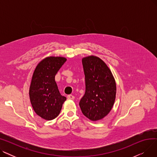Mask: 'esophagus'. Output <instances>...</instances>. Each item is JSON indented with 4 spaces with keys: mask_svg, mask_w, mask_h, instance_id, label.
<instances>
[{
    "mask_svg": "<svg viewBox=\"0 0 157 157\" xmlns=\"http://www.w3.org/2000/svg\"><path fill=\"white\" fill-rule=\"evenodd\" d=\"M67 98L69 100H74V96H73L72 95H67Z\"/></svg>",
    "mask_w": 157,
    "mask_h": 157,
    "instance_id": "34e87169",
    "label": "esophagus"
}]
</instances>
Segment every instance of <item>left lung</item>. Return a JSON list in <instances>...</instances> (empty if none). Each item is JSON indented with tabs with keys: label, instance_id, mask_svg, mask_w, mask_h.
<instances>
[{
	"label": "left lung",
	"instance_id": "8db88e82",
	"mask_svg": "<svg viewBox=\"0 0 157 157\" xmlns=\"http://www.w3.org/2000/svg\"><path fill=\"white\" fill-rule=\"evenodd\" d=\"M86 91L79 102L82 113L89 120L103 119L111 111L117 94L116 81L107 64L99 57L82 59Z\"/></svg>",
	"mask_w": 157,
	"mask_h": 157
}]
</instances>
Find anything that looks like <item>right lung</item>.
I'll use <instances>...</instances> for the list:
<instances>
[{
    "label": "right lung",
    "mask_w": 157,
    "mask_h": 157,
    "mask_svg": "<svg viewBox=\"0 0 157 157\" xmlns=\"http://www.w3.org/2000/svg\"><path fill=\"white\" fill-rule=\"evenodd\" d=\"M67 59L63 56L46 57L36 66L29 88V97L33 109L46 120L56 118L66 97L61 95L55 77Z\"/></svg>",
    "instance_id": "add662e5"
}]
</instances>
